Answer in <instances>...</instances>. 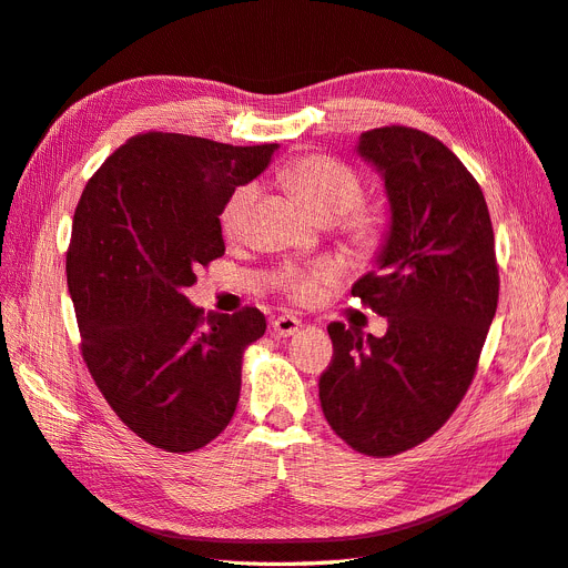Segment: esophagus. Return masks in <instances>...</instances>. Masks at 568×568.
Returning a JSON list of instances; mask_svg holds the SVG:
<instances>
[{
  "instance_id": "obj_1",
  "label": "esophagus",
  "mask_w": 568,
  "mask_h": 568,
  "mask_svg": "<svg viewBox=\"0 0 568 568\" xmlns=\"http://www.w3.org/2000/svg\"><path fill=\"white\" fill-rule=\"evenodd\" d=\"M273 332L278 334V337H292V334H297L302 327V321H297L295 316H278L276 321L271 323Z\"/></svg>"
}]
</instances>
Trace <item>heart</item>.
<instances>
[{
	"label": "heart",
	"instance_id": "obj_1",
	"mask_svg": "<svg viewBox=\"0 0 568 568\" xmlns=\"http://www.w3.org/2000/svg\"><path fill=\"white\" fill-rule=\"evenodd\" d=\"M285 180L321 220L334 222L348 213L346 231L358 245L372 247L382 239V215L372 207H355L363 199V182L346 163L325 154H308L287 168ZM257 199V182H245L229 194L220 210V226L229 239L241 236L247 229ZM334 278H337V266L321 262L311 268L290 271L285 287L297 302H311L318 295L321 285Z\"/></svg>",
	"mask_w": 568,
	"mask_h": 568
}]
</instances>
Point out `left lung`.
I'll return each mask as SVG.
<instances>
[{"mask_svg":"<svg viewBox=\"0 0 568 568\" xmlns=\"http://www.w3.org/2000/svg\"><path fill=\"white\" fill-rule=\"evenodd\" d=\"M355 152L382 175L390 217L351 295L388 329L327 327L334 358L321 407L355 452L393 456L443 428L473 382L498 304L494 229L479 184L433 135L386 125L363 133Z\"/></svg>","mask_w":568,"mask_h":568,"instance_id":"1","label":"left lung"}]
</instances>
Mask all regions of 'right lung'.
<instances>
[{"instance_id":"obj_1","label":"right lung","mask_w":568,"mask_h":568,"mask_svg":"<svg viewBox=\"0 0 568 568\" xmlns=\"http://www.w3.org/2000/svg\"><path fill=\"white\" fill-rule=\"evenodd\" d=\"M276 150L142 133L98 168L74 210L68 290L83 361L121 422L163 452L205 447L236 412L264 313L203 316L184 287L224 255L220 210Z\"/></svg>"}]
</instances>
